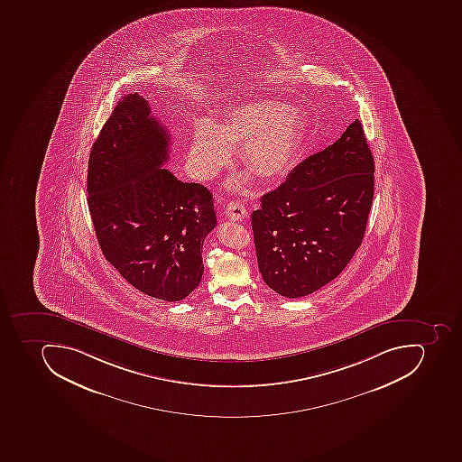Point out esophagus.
Instances as JSON below:
<instances>
[{"label": "esophagus", "instance_id": "1", "mask_svg": "<svg viewBox=\"0 0 462 462\" xmlns=\"http://www.w3.org/2000/svg\"><path fill=\"white\" fill-rule=\"evenodd\" d=\"M226 215L232 220H244L247 215L246 208L242 201H232L226 208Z\"/></svg>", "mask_w": 462, "mask_h": 462}]
</instances>
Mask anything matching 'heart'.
Listing matches in <instances>:
<instances>
[{"instance_id":"1","label":"heart","mask_w":462,"mask_h":462,"mask_svg":"<svg viewBox=\"0 0 462 462\" xmlns=\"http://www.w3.org/2000/svg\"><path fill=\"white\" fill-rule=\"evenodd\" d=\"M308 125L300 107L278 100L251 99L236 105L222 124L197 122L189 147V164L199 179L210 180L229 164L232 147L240 160L263 181L285 176L292 167Z\"/></svg>"}]
</instances>
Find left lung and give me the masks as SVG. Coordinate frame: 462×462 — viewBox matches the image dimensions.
Segmentation results:
<instances>
[{
  "mask_svg": "<svg viewBox=\"0 0 462 462\" xmlns=\"http://www.w3.org/2000/svg\"><path fill=\"white\" fill-rule=\"evenodd\" d=\"M374 158L356 119L326 150L298 164L252 213L262 278L286 298L305 297L343 273L365 237Z\"/></svg>",
  "mask_w": 462,
  "mask_h": 462,
  "instance_id": "1",
  "label": "left lung"
}]
</instances>
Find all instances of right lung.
I'll use <instances>...</instances> for the list:
<instances>
[{"label": "right lung", "instance_id": "1", "mask_svg": "<svg viewBox=\"0 0 462 462\" xmlns=\"http://www.w3.org/2000/svg\"><path fill=\"white\" fill-rule=\"evenodd\" d=\"M169 145L147 100L125 95L90 151L88 206L106 261L148 297L174 302L200 283L217 218L206 187L162 169Z\"/></svg>", "mask_w": 462, "mask_h": 462}]
</instances>
